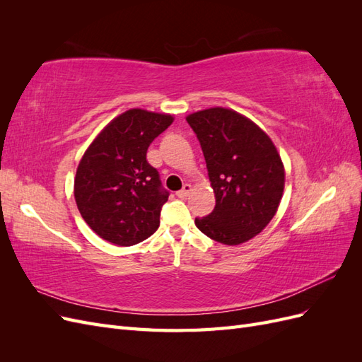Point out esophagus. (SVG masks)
Returning <instances> with one entry per match:
<instances>
[{
  "label": "esophagus",
  "instance_id": "1",
  "mask_svg": "<svg viewBox=\"0 0 362 362\" xmlns=\"http://www.w3.org/2000/svg\"><path fill=\"white\" fill-rule=\"evenodd\" d=\"M190 192H192V185L184 184L182 189L180 192H177V196H178V198H185V196H187Z\"/></svg>",
  "mask_w": 362,
  "mask_h": 362
}]
</instances>
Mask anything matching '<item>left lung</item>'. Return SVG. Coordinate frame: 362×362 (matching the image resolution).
<instances>
[{
	"instance_id": "left-lung-1",
	"label": "left lung",
	"mask_w": 362,
	"mask_h": 362,
	"mask_svg": "<svg viewBox=\"0 0 362 362\" xmlns=\"http://www.w3.org/2000/svg\"><path fill=\"white\" fill-rule=\"evenodd\" d=\"M216 194L214 210L194 225L218 243L235 246L259 234L279 206L286 172L270 137L222 107L189 115Z\"/></svg>"
}]
</instances>
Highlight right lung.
Segmentation results:
<instances>
[{"label":"right lung","mask_w":362,"mask_h":362,"mask_svg":"<svg viewBox=\"0 0 362 362\" xmlns=\"http://www.w3.org/2000/svg\"><path fill=\"white\" fill-rule=\"evenodd\" d=\"M173 122L170 115L131 108L108 124L76 169V206L93 231L117 246L144 242L160 226L169 192L146 160L149 145Z\"/></svg>","instance_id":"right-lung-1"}]
</instances>
